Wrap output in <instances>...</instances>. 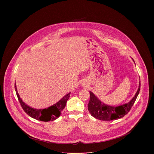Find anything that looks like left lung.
I'll return each instance as SVG.
<instances>
[{"mask_svg":"<svg viewBox=\"0 0 154 154\" xmlns=\"http://www.w3.org/2000/svg\"><path fill=\"white\" fill-rule=\"evenodd\" d=\"M140 90V81L139 89L132 100L126 104L118 107L108 106L103 103L92 92L89 91L90 100L88 103V110L92 117L102 121H111L121 118L131 109L139 94Z\"/></svg>","mask_w":154,"mask_h":154,"instance_id":"left-lung-1","label":"left lung"}]
</instances>
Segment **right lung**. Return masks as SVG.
<instances>
[{
  "label": "right lung",
  "mask_w": 154,
  "mask_h": 154,
  "mask_svg": "<svg viewBox=\"0 0 154 154\" xmlns=\"http://www.w3.org/2000/svg\"><path fill=\"white\" fill-rule=\"evenodd\" d=\"M15 89L16 91V94L18 97L19 102L20 103V104L23 111L28 116H29L30 117L37 120L44 121V122H48L50 121H54L57 119L61 114L60 112L65 107L66 102L70 96V92L67 94L62 99H60L58 102L55 103V104L48 107V109L38 110V109H33L29 106H27L22 101L18 94L15 83Z\"/></svg>",
  "instance_id": "obj_1"
}]
</instances>
